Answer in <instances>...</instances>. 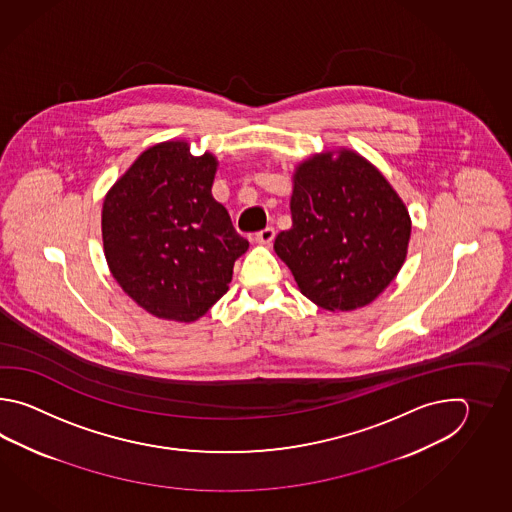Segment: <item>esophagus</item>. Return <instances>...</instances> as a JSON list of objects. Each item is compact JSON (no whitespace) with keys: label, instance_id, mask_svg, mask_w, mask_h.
<instances>
[{"label":"esophagus","instance_id":"esophagus-1","mask_svg":"<svg viewBox=\"0 0 512 512\" xmlns=\"http://www.w3.org/2000/svg\"><path fill=\"white\" fill-rule=\"evenodd\" d=\"M274 236H276L274 229L267 227V229L260 230V232L254 234V241L260 243V245H269V243L274 240Z\"/></svg>","mask_w":512,"mask_h":512}]
</instances>
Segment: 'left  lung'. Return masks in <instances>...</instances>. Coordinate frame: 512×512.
<instances>
[{
    "label": "left lung",
    "instance_id": "8db88e82",
    "mask_svg": "<svg viewBox=\"0 0 512 512\" xmlns=\"http://www.w3.org/2000/svg\"><path fill=\"white\" fill-rule=\"evenodd\" d=\"M293 227L274 251L300 291L327 311L373 302L403 267L412 221L384 175L359 153H316L294 172Z\"/></svg>",
    "mask_w": 512,
    "mask_h": 512
}]
</instances>
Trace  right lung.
Returning a JSON list of instances; mask_svg holds the SVG:
<instances>
[{"label":"right lung","mask_w":512,"mask_h":512,"mask_svg":"<svg viewBox=\"0 0 512 512\" xmlns=\"http://www.w3.org/2000/svg\"><path fill=\"white\" fill-rule=\"evenodd\" d=\"M218 161L188 142L155 144L109 190L102 240L124 293L157 318L194 322L229 291L249 241L212 197Z\"/></svg>","instance_id":"obj_1"}]
</instances>
